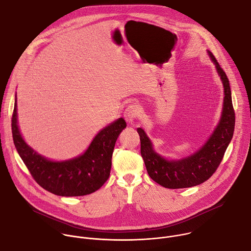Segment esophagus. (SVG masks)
<instances>
[{
  "label": "esophagus",
  "mask_w": 251,
  "mask_h": 251,
  "mask_svg": "<svg viewBox=\"0 0 251 251\" xmlns=\"http://www.w3.org/2000/svg\"><path fill=\"white\" fill-rule=\"evenodd\" d=\"M138 114H139V112H138L137 106L134 104H131L127 107L126 110L124 111V119L127 121V123L132 124L134 122L135 118L138 116Z\"/></svg>",
  "instance_id": "34e87169"
}]
</instances>
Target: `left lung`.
<instances>
[{
    "label": "left lung",
    "mask_w": 251,
    "mask_h": 251,
    "mask_svg": "<svg viewBox=\"0 0 251 251\" xmlns=\"http://www.w3.org/2000/svg\"><path fill=\"white\" fill-rule=\"evenodd\" d=\"M224 86V104L221 119L204 144L190 156L168 159L154 149L153 143L141 127L137 132L141 141V155L153 181L164 188L183 189L202 184L216 172L233 136L235 116L229 81L216 57L206 50Z\"/></svg>",
    "instance_id": "8db88e82"
}]
</instances>
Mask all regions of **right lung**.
Returning a JSON list of instances; mask_svg holds the SVG:
<instances>
[{
	"label": "right lung",
	"instance_id": "right-lung-1",
	"mask_svg": "<svg viewBox=\"0 0 251 251\" xmlns=\"http://www.w3.org/2000/svg\"><path fill=\"white\" fill-rule=\"evenodd\" d=\"M124 128L125 120L118 118L101 129L81 155L53 161L39 154L23 138L18 122L17 93L15 96L12 132L16 149L35 182L56 196L79 197L100 189L109 177L115 143Z\"/></svg>",
	"mask_w": 251,
	"mask_h": 251
}]
</instances>
